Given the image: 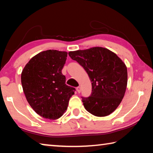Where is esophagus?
Listing matches in <instances>:
<instances>
[{"mask_svg":"<svg viewBox=\"0 0 153 153\" xmlns=\"http://www.w3.org/2000/svg\"><path fill=\"white\" fill-rule=\"evenodd\" d=\"M76 90H77V92H80V91H81V88H80L79 86L77 87L76 88Z\"/></svg>","mask_w":153,"mask_h":153,"instance_id":"obj_1","label":"esophagus"}]
</instances>
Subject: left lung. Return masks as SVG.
<instances>
[{
	"mask_svg": "<svg viewBox=\"0 0 153 153\" xmlns=\"http://www.w3.org/2000/svg\"><path fill=\"white\" fill-rule=\"evenodd\" d=\"M69 55L84 67L92 82V93L82 97L85 108L97 117L112 113L122 100L128 83L125 63L107 48L93 47L70 51Z\"/></svg>",
	"mask_w": 153,
	"mask_h": 153,
	"instance_id": "obj_1",
	"label": "left lung"
}]
</instances>
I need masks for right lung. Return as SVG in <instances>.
<instances>
[{"label":"right lung","instance_id":"1","mask_svg":"<svg viewBox=\"0 0 153 153\" xmlns=\"http://www.w3.org/2000/svg\"><path fill=\"white\" fill-rule=\"evenodd\" d=\"M67 56L65 51H42L31 59L22 71V84L27 102L44 118L61 117L74 94L76 89L65 84L61 72Z\"/></svg>","mask_w":153,"mask_h":153}]
</instances>
